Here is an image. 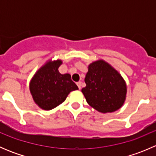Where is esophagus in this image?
I'll return each instance as SVG.
<instances>
[{"label":"esophagus","instance_id":"obj_1","mask_svg":"<svg viewBox=\"0 0 156 156\" xmlns=\"http://www.w3.org/2000/svg\"><path fill=\"white\" fill-rule=\"evenodd\" d=\"M77 85H78V87L79 89H81V81H78V82H77Z\"/></svg>","mask_w":156,"mask_h":156}]
</instances>
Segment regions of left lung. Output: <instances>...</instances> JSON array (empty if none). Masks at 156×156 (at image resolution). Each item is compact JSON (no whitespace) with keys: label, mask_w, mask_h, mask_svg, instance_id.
Returning <instances> with one entry per match:
<instances>
[{"label":"left lung","mask_w":156,"mask_h":156,"mask_svg":"<svg viewBox=\"0 0 156 156\" xmlns=\"http://www.w3.org/2000/svg\"><path fill=\"white\" fill-rule=\"evenodd\" d=\"M81 89L87 103L102 113L113 112L119 109L126 99L127 85L122 75L103 59L88 66Z\"/></svg>","instance_id":"8db88e82"}]
</instances>
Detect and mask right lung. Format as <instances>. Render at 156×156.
Listing matches in <instances>:
<instances>
[{"instance_id": "right-lung-1", "label": "right lung", "mask_w": 156, "mask_h": 156, "mask_svg": "<svg viewBox=\"0 0 156 156\" xmlns=\"http://www.w3.org/2000/svg\"><path fill=\"white\" fill-rule=\"evenodd\" d=\"M59 59L48 61L37 70L29 84L34 103L44 110H51L63 103L71 91L78 89L69 74L62 75Z\"/></svg>"}]
</instances>
